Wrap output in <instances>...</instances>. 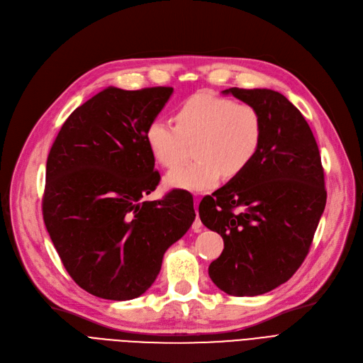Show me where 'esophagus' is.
Instances as JSON below:
<instances>
[{
	"label": "esophagus",
	"instance_id": "obj_1",
	"mask_svg": "<svg viewBox=\"0 0 363 363\" xmlns=\"http://www.w3.org/2000/svg\"><path fill=\"white\" fill-rule=\"evenodd\" d=\"M194 206H196V213H197V216H196V219H194V222H193V230H194L196 233H200V231L203 230V223H201V220H200V218H199V211H197L199 199H197V197H196V200H194Z\"/></svg>",
	"mask_w": 363,
	"mask_h": 363
}]
</instances>
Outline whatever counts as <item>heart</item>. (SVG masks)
I'll return each mask as SVG.
<instances>
[{"mask_svg": "<svg viewBox=\"0 0 363 363\" xmlns=\"http://www.w3.org/2000/svg\"><path fill=\"white\" fill-rule=\"evenodd\" d=\"M177 126L156 118L145 129V143L155 159L166 169L175 167L185 143H191L194 162L166 175L167 188L204 191L220 178L231 179L250 166L263 140V121L257 108L231 99L197 92L179 104Z\"/></svg>", "mask_w": 363, "mask_h": 363, "instance_id": "1", "label": "heart"}]
</instances>
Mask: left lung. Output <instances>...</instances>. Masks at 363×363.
Segmentation results:
<instances>
[{
    "label": "left lung",
    "instance_id": "left-lung-1",
    "mask_svg": "<svg viewBox=\"0 0 363 363\" xmlns=\"http://www.w3.org/2000/svg\"><path fill=\"white\" fill-rule=\"evenodd\" d=\"M250 104L263 121V140L242 174L206 196L199 215L223 238L208 266L230 296H259L287 282L308 256L327 203L319 148L303 114L272 89L222 91Z\"/></svg>",
    "mask_w": 363,
    "mask_h": 363
}]
</instances>
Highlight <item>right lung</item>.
<instances>
[{
    "instance_id": "obj_1",
    "label": "right lung",
    "mask_w": 363,
    "mask_h": 363,
    "mask_svg": "<svg viewBox=\"0 0 363 363\" xmlns=\"http://www.w3.org/2000/svg\"><path fill=\"white\" fill-rule=\"evenodd\" d=\"M172 92L108 86L70 114L50 150L44 222L66 271L92 296L144 294L196 219L184 191L141 201L160 181L145 129Z\"/></svg>"
}]
</instances>
